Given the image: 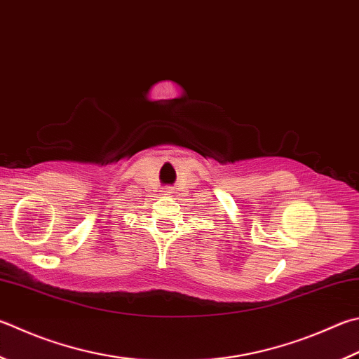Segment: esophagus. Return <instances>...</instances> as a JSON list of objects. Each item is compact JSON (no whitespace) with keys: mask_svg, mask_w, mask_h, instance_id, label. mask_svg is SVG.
<instances>
[{"mask_svg":"<svg viewBox=\"0 0 359 359\" xmlns=\"http://www.w3.org/2000/svg\"><path fill=\"white\" fill-rule=\"evenodd\" d=\"M168 193H172V191H168Z\"/></svg>","mask_w":359,"mask_h":359,"instance_id":"1","label":"esophagus"}]
</instances>
